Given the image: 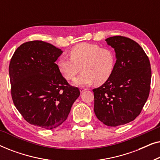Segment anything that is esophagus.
I'll return each mask as SVG.
<instances>
[{"mask_svg": "<svg viewBox=\"0 0 160 160\" xmlns=\"http://www.w3.org/2000/svg\"><path fill=\"white\" fill-rule=\"evenodd\" d=\"M85 90H87V89H86V88H82H82H80V92H81V93L83 92H84Z\"/></svg>", "mask_w": 160, "mask_h": 160, "instance_id": "obj_1", "label": "esophagus"}]
</instances>
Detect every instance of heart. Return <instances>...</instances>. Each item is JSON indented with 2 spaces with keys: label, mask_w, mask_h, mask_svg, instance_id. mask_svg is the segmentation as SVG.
<instances>
[{
  "label": "heart",
  "mask_w": 160,
  "mask_h": 160,
  "mask_svg": "<svg viewBox=\"0 0 160 160\" xmlns=\"http://www.w3.org/2000/svg\"><path fill=\"white\" fill-rule=\"evenodd\" d=\"M69 58L59 59L57 65L67 80H72L81 69L82 73L74 80L77 86H85L95 82L102 84L114 71L116 54L113 49L91 43H78L69 50Z\"/></svg>",
  "instance_id": "obj_1"
}]
</instances>
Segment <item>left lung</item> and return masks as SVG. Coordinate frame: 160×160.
Instances as JSON below:
<instances>
[{
  "instance_id": "8db88e82",
  "label": "left lung",
  "mask_w": 160,
  "mask_h": 160,
  "mask_svg": "<svg viewBox=\"0 0 160 160\" xmlns=\"http://www.w3.org/2000/svg\"><path fill=\"white\" fill-rule=\"evenodd\" d=\"M114 48V71L102 86L93 89L94 111L100 122L117 127L141 113L150 92L152 69L148 56L132 39L116 36L106 39Z\"/></svg>"
}]
</instances>
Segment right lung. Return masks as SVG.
<instances>
[{
    "label": "right lung",
    "mask_w": 160,
    "mask_h": 160,
    "mask_svg": "<svg viewBox=\"0 0 160 160\" xmlns=\"http://www.w3.org/2000/svg\"><path fill=\"white\" fill-rule=\"evenodd\" d=\"M62 52L43 41H28L16 49L8 68L15 107L28 123L47 130L67 119L80 95L58 68Z\"/></svg>",
    "instance_id": "obj_1"
}]
</instances>
